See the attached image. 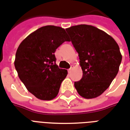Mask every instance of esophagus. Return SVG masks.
<instances>
[{"label": "esophagus", "mask_w": 130, "mask_h": 130, "mask_svg": "<svg viewBox=\"0 0 130 130\" xmlns=\"http://www.w3.org/2000/svg\"><path fill=\"white\" fill-rule=\"evenodd\" d=\"M71 70H72V69H71V68H70V69H69V70H68V71H69V73H71Z\"/></svg>", "instance_id": "34e87169"}]
</instances>
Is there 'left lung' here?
I'll list each match as a JSON object with an SVG mask.
<instances>
[{
	"label": "left lung",
	"mask_w": 130,
	"mask_h": 130,
	"mask_svg": "<svg viewBox=\"0 0 130 130\" xmlns=\"http://www.w3.org/2000/svg\"><path fill=\"white\" fill-rule=\"evenodd\" d=\"M79 57L83 77L75 82L85 99L100 96L117 76L122 60L119 46L112 37L96 27L79 24L66 29Z\"/></svg>",
	"instance_id": "left-lung-1"
}]
</instances>
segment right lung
Masks as SVG:
<instances>
[{
    "instance_id": "right-lung-1",
    "label": "right lung",
    "mask_w": 130,
    "mask_h": 130,
    "mask_svg": "<svg viewBox=\"0 0 130 130\" xmlns=\"http://www.w3.org/2000/svg\"><path fill=\"white\" fill-rule=\"evenodd\" d=\"M69 41L65 29L47 25L29 34L20 43L14 66L18 75L28 91L40 100L50 101L59 92L68 71L55 64V52Z\"/></svg>"
}]
</instances>
